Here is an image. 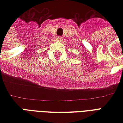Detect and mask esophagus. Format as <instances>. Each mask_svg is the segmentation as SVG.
<instances>
[{
  "instance_id": "obj_1",
  "label": "esophagus",
  "mask_w": 123,
  "mask_h": 123,
  "mask_svg": "<svg viewBox=\"0 0 123 123\" xmlns=\"http://www.w3.org/2000/svg\"><path fill=\"white\" fill-rule=\"evenodd\" d=\"M56 40L60 41H61L62 40V37H61V36H58V37H56Z\"/></svg>"
}]
</instances>
